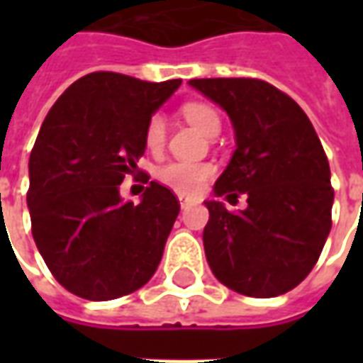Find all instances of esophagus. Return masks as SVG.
Wrapping results in <instances>:
<instances>
[{
  "instance_id": "1",
  "label": "esophagus",
  "mask_w": 363,
  "mask_h": 363,
  "mask_svg": "<svg viewBox=\"0 0 363 363\" xmlns=\"http://www.w3.org/2000/svg\"><path fill=\"white\" fill-rule=\"evenodd\" d=\"M179 202H181V208H186V206H190L194 200L189 196H184V194H179Z\"/></svg>"
}]
</instances>
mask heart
<instances>
[{"instance_id":"1","label":"heart","mask_w":363,"mask_h":363,"mask_svg":"<svg viewBox=\"0 0 363 363\" xmlns=\"http://www.w3.org/2000/svg\"><path fill=\"white\" fill-rule=\"evenodd\" d=\"M182 116L206 135H216L220 132V116L212 106L202 103H189L182 106ZM167 122L161 114L151 116L145 126V145L147 150L159 151L165 145ZM213 174V167L208 163H189V161H171L157 171V179L165 186L181 194H196L202 190L206 181Z\"/></svg>"}]
</instances>
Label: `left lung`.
Masks as SVG:
<instances>
[{"mask_svg": "<svg viewBox=\"0 0 363 363\" xmlns=\"http://www.w3.org/2000/svg\"><path fill=\"white\" fill-rule=\"evenodd\" d=\"M228 112L235 151L216 196L247 194L231 213L206 200L204 251L213 276L237 294L276 297L311 272L330 231L335 190L325 150L301 106L260 79H190Z\"/></svg>", "mask_w": 363, "mask_h": 363, "instance_id": "8db88e82", "label": "left lung"}]
</instances>
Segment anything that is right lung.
I'll use <instances>...</instances> for the list:
<instances>
[{
  "mask_svg": "<svg viewBox=\"0 0 363 363\" xmlns=\"http://www.w3.org/2000/svg\"><path fill=\"white\" fill-rule=\"evenodd\" d=\"M181 83L95 72L44 118L28 159L30 225L52 276L75 296L116 299L157 270L179 200L151 181L140 204L124 202L120 182L138 173L145 126Z\"/></svg>",
  "mask_w": 363,
  "mask_h": 363,
  "instance_id": "right-lung-1",
  "label": "right lung"
}]
</instances>
